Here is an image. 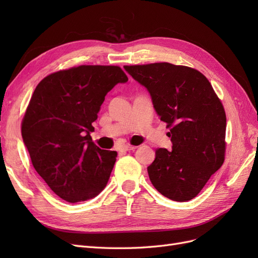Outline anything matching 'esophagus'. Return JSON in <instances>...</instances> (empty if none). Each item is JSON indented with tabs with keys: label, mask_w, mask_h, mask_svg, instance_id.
I'll return each instance as SVG.
<instances>
[{
	"label": "esophagus",
	"mask_w": 258,
	"mask_h": 258,
	"mask_svg": "<svg viewBox=\"0 0 258 258\" xmlns=\"http://www.w3.org/2000/svg\"><path fill=\"white\" fill-rule=\"evenodd\" d=\"M135 148H137V146L134 145H130V144H124L121 146V150L124 152H130V151H134Z\"/></svg>",
	"instance_id": "obj_1"
}]
</instances>
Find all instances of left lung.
<instances>
[{
  "label": "left lung",
  "instance_id": "1",
  "mask_svg": "<svg viewBox=\"0 0 258 258\" xmlns=\"http://www.w3.org/2000/svg\"><path fill=\"white\" fill-rule=\"evenodd\" d=\"M123 69L150 92L156 113L171 128L172 151L158 148L147 167L152 184L171 200H191L224 162L222 102L207 77L195 69L168 62Z\"/></svg>",
  "mask_w": 258,
  "mask_h": 258
}]
</instances>
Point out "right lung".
<instances>
[{"label":"right lung","instance_id":"obj_1","mask_svg":"<svg viewBox=\"0 0 258 258\" xmlns=\"http://www.w3.org/2000/svg\"><path fill=\"white\" fill-rule=\"evenodd\" d=\"M128 82L119 67L81 66L46 76L36 86L21 135L36 172L71 204L103 190L117 153L92 142V122L105 96Z\"/></svg>","mask_w":258,"mask_h":258}]
</instances>
